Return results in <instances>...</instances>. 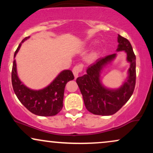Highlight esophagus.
Here are the masks:
<instances>
[{"mask_svg":"<svg viewBox=\"0 0 153 153\" xmlns=\"http://www.w3.org/2000/svg\"><path fill=\"white\" fill-rule=\"evenodd\" d=\"M82 68H83V65H75L73 69V73L74 74L75 78H77L78 76V75L81 73L82 71Z\"/></svg>","mask_w":153,"mask_h":153,"instance_id":"obj_1","label":"esophagus"}]
</instances>
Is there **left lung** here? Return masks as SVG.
I'll use <instances>...</instances> for the list:
<instances>
[{"label":"left lung","mask_w":153,"mask_h":153,"mask_svg":"<svg viewBox=\"0 0 153 153\" xmlns=\"http://www.w3.org/2000/svg\"><path fill=\"white\" fill-rule=\"evenodd\" d=\"M117 51H125L130 63L127 80L117 90L103 87L100 82V73L103 67L115 58L116 54L98 59L88 66L86 74L76 79L83 98L85 108L96 115L109 116L117 113L127 102L134 92L136 83V57L127 39L119 34Z\"/></svg>","instance_id":"1"}]
</instances>
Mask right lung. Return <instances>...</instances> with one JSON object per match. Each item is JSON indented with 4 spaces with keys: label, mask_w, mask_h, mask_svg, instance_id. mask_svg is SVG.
Returning a JSON list of instances; mask_svg holds the SVG:
<instances>
[{
    "label": "right lung",
    "mask_w": 153,
    "mask_h": 153,
    "mask_svg": "<svg viewBox=\"0 0 153 153\" xmlns=\"http://www.w3.org/2000/svg\"><path fill=\"white\" fill-rule=\"evenodd\" d=\"M24 38L16 50L14 57L20 48L22 43L29 39ZM74 79L71 71L61 72L50 85L39 91L28 88L21 82L17 75L16 64L14 59L11 72V81L13 91L20 102L29 111L42 117L54 116L62 110L63 106L65 87L67 82Z\"/></svg>",
    "instance_id": "obj_1"
}]
</instances>
